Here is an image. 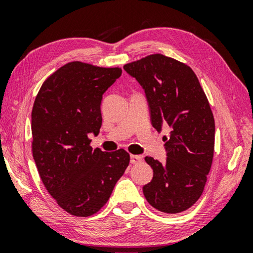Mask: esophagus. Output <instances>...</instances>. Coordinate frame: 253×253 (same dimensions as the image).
Instances as JSON below:
<instances>
[{"label":"esophagus","mask_w":253,"mask_h":253,"mask_svg":"<svg viewBox=\"0 0 253 253\" xmlns=\"http://www.w3.org/2000/svg\"><path fill=\"white\" fill-rule=\"evenodd\" d=\"M143 161V157L139 155H130V163L131 164H138Z\"/></svg>","instance_id":"1"}]
</instances>
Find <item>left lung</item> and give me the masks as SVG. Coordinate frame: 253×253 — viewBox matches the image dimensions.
Instances as JSON below:
<instances>
[{"label":"left lung","instance_id":"obj_1","mask_svg":"<svg viewBox=\"0 0 253 253\" xmlns=\"http://www.w3.org/2000/svg\"><path fill=\"white\" fill-rule=\"evenodd\" d=\"M124 69L145 90L153 127L170 129L163 138L166 161L145 157L154 172L145 198L161 212L185 211L202 195L213 161L215 124L208 98L194 71L166 55H147Z\"/></svg>","mask_w":253,"mask_h":253}]
</instances>
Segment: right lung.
Segmentation results:
<instances>
[{
    "label": "right lung",
    "mask_w": 253,
    "mask_h": 253,
    "mask_svg": "<svg viewBox=\"0 0 253 253\" xmlns=\"http://www.w3.org/2000/svg\"><path fill=\"white\" fill-rule=\"evenodd\" d=\"M121 68L74 61L53 72L34 100L32 154L42 183L60 208L75 216L97 213L129 164L125 149H92L99 134L102 95Z\"/></svg>",
    "instance_id": "add662e5"
}]
</instances>
